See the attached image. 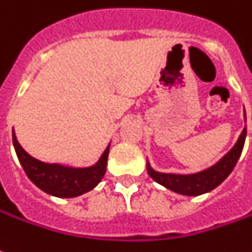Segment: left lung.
I'll use <instances>...</instances> for the list:
<instances>
[{
	"label": "left lung",
	"mask_w": 252,
	"mask_h": 252,
	"mask_svg": "<svg viewBox=\"0 0 252 252\" xmlns=\"http://www.w3.org/2000/svg\"><path fill=\"white\" fill-rule=\"evenodd\" d=\"M244 119H246V111H244ZM246 136H247V127L243 129L240 137L229 153L222 157L215 165L201 170V172L191 173V175L157 172L151 168L150 162L147 159L148 175L153 177L157 183H159L161 186L169 189L175 193L182 194V195L195 197V195L209 193L211 190L217 189L218 186L232 173V170L234 169L236 163L240 158L243 147H244V141H246Z\"/></svg>",
	"instance_id": "8db88e82"
}]
</instances>
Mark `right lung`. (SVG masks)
Here are the masks:
<instances>
[{
    "instance_id": "obj_1",
    "label": "right lung",
    "mask_w": 252,
    "mask_h": 252,
    "mask_svg": "<svg viewBox=\"0 0 252 252\" xmlns=\"http://www.w3.org/2000/svg\"><path fill=\"white\" fill-rule=\"evenodd\" d=\"M12 141L18 155L20 165L28 177L44 193L51 194L59 198H72L93 190L101 182L106 172V162L109 146L102 153L97 163L87 168H73L61 163H47L29 155L15 136L12 130Z\"/></svg>"
}]
</instances>
